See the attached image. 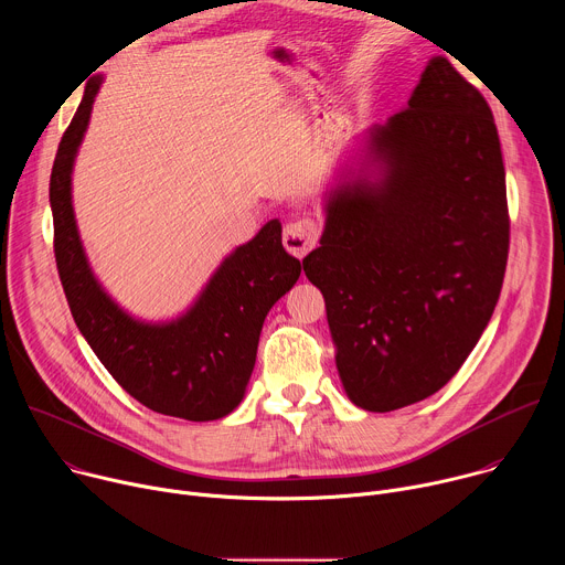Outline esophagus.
Returning a JSON list of instances; mask_svg holds the SVG:
<instances>
[{
	"mask_svg": "<svg viewBox=\"0 0 565 565\" xmlns=\"http://www.w3.org/2000/svg\"><path fill=\"white\" fill-rule=\"evenodd\" d=\"M317 238L319 225L312 218H297L284 227V248L297 259H303L315 248Z\"/></svg>",
	"mask_w": 565,
	"mask_h": 565,
	"instance_id": "1",
	"label": "esophagus"
}]
</instances>
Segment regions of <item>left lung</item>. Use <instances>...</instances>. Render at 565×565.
Instances as JSON below:
<instances>
[{
    "label": "left lung",
    "mask_w": 565,
    "mask_h": 565,
    "mask_svg": "<svg viewBox=\"0 0 565 565\" xmlns=\"http://www.w3.org/2000/svg\"><path fill=\"white\" fill-rule=\"evenodd\" d=\"M324 212L303 273L324 295L349 399L384 414L434 395L486 331L505 277V168L486 98L431 57L407 107L366 131Z\"/></svg>",
    "instance_id": "obj_1"
}]
</instances>
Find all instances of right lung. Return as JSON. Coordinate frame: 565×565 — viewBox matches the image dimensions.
Instances as JSON below:
<instances>
[{"label": "right lung", "instance_id": "add662e5", "mask_svg": "<svg viewBox=\"0 0 565 565\" xmlns=\"http://www.w3.org/2000/svg\"><path fill=\"white\" fill-rule=\"evenodd\" d=\"M103 77L94 75L66 127L51 170L53 250L79 333L111 377L147 409L192 423L232 414L246 395L268 310L299 279L281 246L279 218L223 259L196 301L172 321H142L96 279L75 225L71 174Z\"/></svg>", "mask_w": 565, "mask_h": 565}]
</instances>
